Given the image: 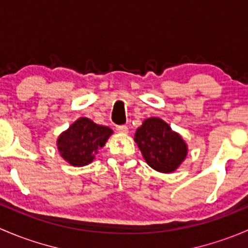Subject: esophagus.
I'll return each instance as SVG.
<instances>
[{"label": "esophagus", "instance_id": "34e87169", "mask_svg": "<svg viewBox=\"0 0 248 248\" xmlns=\"http://www.w3.org/2000/svg\"><path fill=\"white\" fill-rule=\"evenodd\" d=\"M116 131L119 132V133L126 134L127 132H128V127L124 126V124H122V126H116Z\"/></svg>", "mask_w": 248, "mask_h": 248}]
</instances>
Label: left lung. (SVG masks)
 Wrapping results in <instances>:
<instances>
[{
	"mask_svg": "<svg viewBox=\"0 0 248 248\" xmlns=\"http://www.w3.org/2000/svg\"><path fill=\"white\" fill-rule=\"evenodd\" d=\"M146 163L156 171L170 174L175 171L188 154L186 141L177 132L159 117L144 120L134 134Z\"/></svg>",
	"mask_w": 248,
	"mask_h": 248,
	"instance_id": "8db88e82",
	"label": "left lung"
}]
</instances>
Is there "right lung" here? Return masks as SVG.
<instances>
[{
    "mask_svg": "<svg viewBox=\"0 0 248 248\" xmlns=\"http://www.w3.org/2000/svg\"><path fill=\"white\" fill-rule=\"evenodd\" d=\"M114 133L108 126L94 124L87 117H79L56 140L62 158L73 167L91 163L99 150Z\"/></svg>",
    "mask_w": 248,
    "mask_h": 248,
    "instance_id": "right-lung-1",
    "label": "right lung"
}]
</instances>
